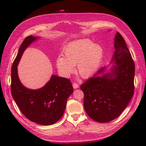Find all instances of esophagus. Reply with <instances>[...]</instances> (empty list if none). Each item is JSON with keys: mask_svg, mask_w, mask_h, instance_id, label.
Here are the masks:
<instances>
[{"mask_svg": "<svg viewBox=\"0 0 146 146\" xmlns=\"http://www.w3.org/2000/svg\"><path fill=\"white\" fill-rule=\"evenodd\" d=\"M72 86H73V88H74V89H76V88H78L79 87L77 83H74L72 84Z\"/></svg>", "mask_w": 146, "mask_h": 146, "instance_id": "1", "label": "esophagus"}]
</instances>
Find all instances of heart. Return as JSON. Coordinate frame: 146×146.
<instances>
[{"instance_id":"heart-1","label":"heart","mask_w":146,"mask_h":146,"mask_svg":"<svg viewBox=\"0 0 146 146\" xmlns=\"http://www.w3.org/2000/svg\"><path fill=\"white\" fill-rule=\"evenodd\" d=\"M64 56L56 59V67L63 77H68L72 73L76 65V71L84 78H89L96 72L104 56L103 47L93 44L90 39H80L66 46L63 51Z\"/></svg>"}]
</instances>
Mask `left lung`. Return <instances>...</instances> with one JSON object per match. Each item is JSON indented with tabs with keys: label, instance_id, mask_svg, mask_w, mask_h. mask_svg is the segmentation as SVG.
Returning a JSON list of instances; mask_svg holds the SVG:
<instances>
[{
	"label": "left lung",
	"instance_id": "obj_1",
	"mask_svg": "<svg viewBox=\"0 0 146 146\" xmlns=\"http://www.w3.org/2000/svg\"><path fill=\"white\" fill-rule=\"evenodd\" d=\"M116 63L111 72L100 76L105 72L102 68L93 77L80 86L84 93L83 106L92 120L108 122L122 113L134 94L135 63L124 39L119 32L114 38Z\"/></svg>",
	"mask_w": 146,
	"mask_h": 146
}]
</instances>
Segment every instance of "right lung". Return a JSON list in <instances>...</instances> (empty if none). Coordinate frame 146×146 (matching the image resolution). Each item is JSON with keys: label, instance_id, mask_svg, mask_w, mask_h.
I'll return each instance as SVG.
<instances>
[{"label": "right lung", "instance_id": "right-lung-1", "mask_svg": "<svg viewBox=\"0 0 146 146\" xmlns=\"http://www.w3.org/2000/svg\"><path fill=\"white\" fill-rule=\"evenodd\" d=\"M36 39L32 36L26 37L19 47L11 68V92L17 107L26 117L39 124L49 125L56 123L63 115L73 87L68 78L55 75L39 90H30L22 85L17 66L25 48Z\"/></svg>", "mask_w": 146, "mask_h": 146}]
</instances>
